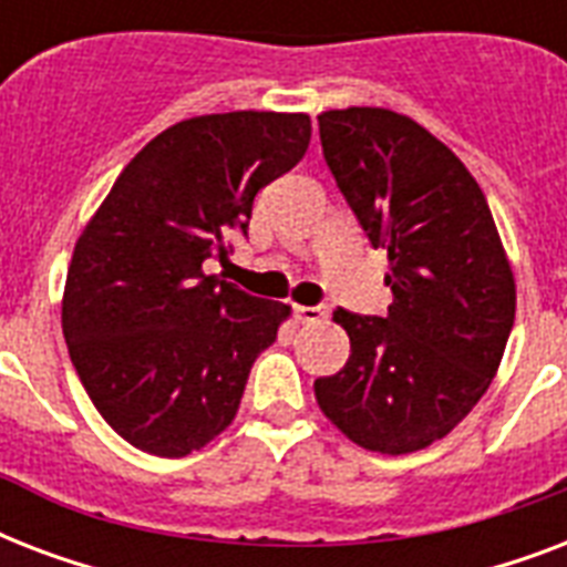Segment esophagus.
<instances>
[{
	"label": "esophagus",
	"mask_w": 567,
	"mask_h": 567,
	"mask_svg": "<svg viewBox=\"0 0 567 567\" xmlns=\"http://www.w3.org/2000/svg\"><path fill=\"white\" fill-rule=\"evenodd\" d=\"M293 318L300 323H318L327 318V306H293Z\"/></svg>",
	"instance_id": "1"
}]
</instances>
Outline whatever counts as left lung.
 <instances>
[{
	"instance_id": "left-lung-1",
	"label": "left lung",
	"mask_w": 567,
	"mask_h": 567,
	"mask_svg": "<svg viewBox=\"0 0 567 567\" xmlns=\"http://www.w3.org/2000/svg\"><path fill=\"white\" fill-rule=\"evenodd\" d=\"M323 158L371 247L388 249L385 318L336 309L350 359L315 379L359 447L400 456L444 439L492 385L515 320V279L485 194L414 120L385 109L318 117Z\"/></svg>"
}]
</instances>
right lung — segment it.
<instances>
[{
  "instance_id": "obj_1",
  "label": "right lung",
  "mask_w": 567,
  "mask_h": 567,
  "mask_svg": "<svg viewBox=\"0 0 567 567\" xmlns=\"http://www.w3.org/2000/svg\"><path fill=\"white\" fill-rule=\"evenodd\" d=\"M311 120L229 111L176 123L120 173L66 270V350L132 447L179 458L238 412L288 306L205 276L247 238L252 199L309 150Z\"/></svg>"
}]
</instances>
